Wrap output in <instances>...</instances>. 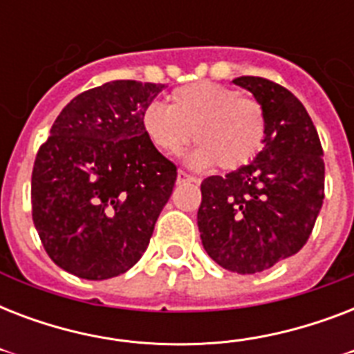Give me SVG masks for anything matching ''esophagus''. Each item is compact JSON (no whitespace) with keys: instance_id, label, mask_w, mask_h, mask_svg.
<instances>
[{"instance_id":"obj_1","label":"esophagus","mask_w":354,"mask_h":354,"mask_svg":"<svg viewBox=\"0 0 354 354\" xmlns=\"http://www.w3.org/2000/svg\"><path fill=\"white\" fill-rule=\"evenodd\" d=\"M198 182H200L198 178L191 176V174H187V172L178 171V183H198Z\"/></svg>"}]
</instances>
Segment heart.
<instances>
[{
  "label": "heart",
  "mask_w": 354,
  "mask_h": 354,
  "mask_svg": "<svg viewBox=\"0 0 354 354\" xmlns=\"http://www.w3.org/2000/svg\"><path fill=\"white\" fill-rule=\"evenodd\" d=\"M145 136L167 156L182 154L189 141L193 167L213 163L232 171L253 160L264 141L263 108L253 97L215 84L194 82L169 95V106L152 102L141 118Z\"/></svg>",
  "instance_id": "heart-1"
}]
</instances>
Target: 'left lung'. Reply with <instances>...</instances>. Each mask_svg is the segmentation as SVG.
I'll return each instance as SVG.
<instances>
[{
  "label": "left lung",
  "mask_w": 354,
  "mask_h": 354,
  "mask_svg": "<svg viewBox=\"0 0 354 354\" xmlns=\"http://www.w3.org/2000/svg\"><path fill=\"white\" fill-rule=\"evenodd\" d=\"M233 84L264 115L263 150L226 176L205 178L198 207L204 250L222 268L257 274L305 246L324 204V150L297 97L261 77Z\"/></svg>",
  "instance_id": "1"
}]
</instances>
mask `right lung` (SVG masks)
I'll return each instance as SVG.
<instances>
[{
  "label": "right lung",
  "mask_w": 354,
  "mask_h": 354,
  "mask_svg": "<svg viewBox=\"0 0 354 354\" xmlns=\"http://www.w3.org/2000/svg\"><path fill=\"white\" fill-rule=\"evenodd\" d=\"M165 84L112 80L80 93L36 154L32 222L53 263L80 279L124 274L149 246L176 167L141 118Z\"/></svg>",
  "instance_id": "add662e5"
}]
</instances>
